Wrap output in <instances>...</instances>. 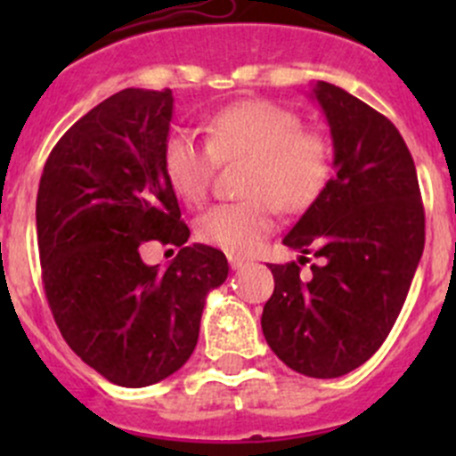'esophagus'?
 <instances>
[{
  "mask_svg": "<svg viewBox=\"0 0 456 456\" xmlns=\"http://www.w3.org/2000/svg\"><path fill=\"white\" fill-rule=\"evenodd\" d=\"M227 260H229V265H232V269H233V271H236V269H242V266H245V265H249V260H247V257L236 256V254H229V256H227Z\"/></svg>",
  "mask_w": 456,
  "mask_h": 456,
  "instance_id": "34e87169",
  "label": "esophagus"
}]
</instances>
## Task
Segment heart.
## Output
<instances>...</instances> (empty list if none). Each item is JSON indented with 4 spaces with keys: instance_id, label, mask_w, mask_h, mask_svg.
I'll return each mask as SVG.
<instances>
[{
    "instance_id": "b5f03b06",
    "label": "heart",
    "mask_w": 456,
    "mask_h": 456,
    "mask_svg": "<svg viewBox=\"0 0 456 456\" xmlns=\"http://www.w3.org/2000/svg\"><path fill=\"white\" fill-rule=\"evenodd\" d=\"M249 160L245 194L220 202L196 220V236L232 254H247L273 229V205L296 214L315 202L330 178L324 136L306 132L291 110L269 101L229 105L209 121V141L176 127L163 145L167 181L178 199L199 205L209 191L218 163Z\"/></svg>"
}]
</instances>
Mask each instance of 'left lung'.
<instances>
[{"label":"left lung","mask_w":456,"mask_h":456,"mask_svg":"<svg viewBox=\"0 0 456 456\" xmlns=\"http://www.w3.org/2000/svg\"><path fill=\"white\" fill-rule=\"evenodd\" d=\"M311 96L330 127L333 178L284 236L300 260L269 266L275 289L262 333L289 369L333 379L388 338L424 254L426 220L397 127L326 81ZM309 253L321 262L305 279L299 266Z\"/></svg>","instance_id":"obj_1"}]
</instances>
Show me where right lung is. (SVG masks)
Segmentation results:
<instances>
[{
	"label": "right lung",
	"instance_id": "obj_1",
	"mask_svg": "<svg viewBox=\"0 0 456 456\" xmlns=\"http://www.w3.org/2000/svg\"><path fill=\"white\" fill-rule=\"evenodd\" d=\"M172 112V90L117 92L59 139L37 191L54 322L87 366L126 388L190 360L207 296L229 273L223 251L185 245L190 229L163 165ZM147 240L182 249L165 272L142 262Z\"/></svg>",
	"mask_w": 456,
	"mask_h": 456
}]
</instances>
